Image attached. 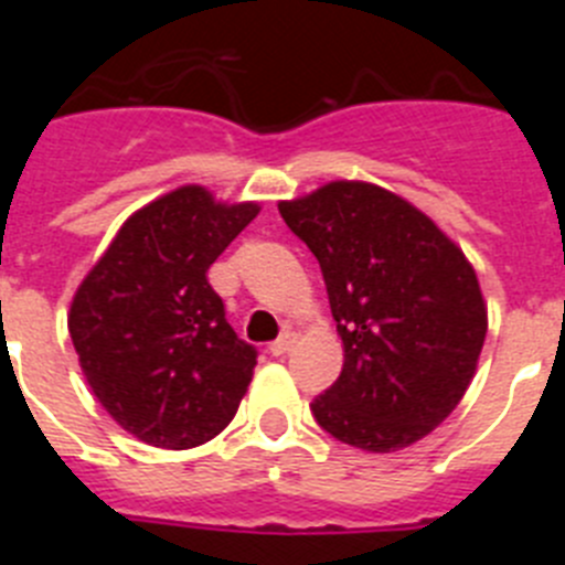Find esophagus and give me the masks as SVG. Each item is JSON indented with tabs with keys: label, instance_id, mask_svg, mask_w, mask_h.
I'll list each match as a JSON object with an SVG mask.
<instances>
[{
	"label": "esophagus",
	"instance_id": "esophagus-1",
	"mask_svg": "<svg viewBox=\"0 0 565 565\" xmlns=\"http://www.w3.org/2000/svg\"><path fill=\"white\" fill-rule=\"evenodd\" d=\"M294 342H297V333L286 331L282 337L277 339V342L268 344V353H271V356H286V353L294 348Z\"/></svg>",
	"mask_w": 565,
	"mask_h": 565
}]
</instances>
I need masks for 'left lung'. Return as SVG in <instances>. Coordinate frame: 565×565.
<instances>
[{"label": "left lung", "instance_id": "1", "mask_svg": "<svg viewBox=\"0 0 565 565\" xmlns=\"http://www.w3.org/2000/svg\"><path fill=\"white\" fill-rule=\"evenodd\" d=\"M279 214L319 259L344 348L313 418L359 450L411 447L476 376L487 337L476 268L427 214L376 183L331 181Z\"/></svg>", "mask_w": 565, "mask_h": 565}]
</instances>
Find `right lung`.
I'll return each mask as SVG.
<instances>
[{"instance_id": "obj_1", "label": "right lung", "mask_w": 565, "mask_h": 565, "mask_svg": "<svg viewBox=\"0 0 565 565\" xmlns=\"http://www.w3.org/2000/svg\"><path fill=\"white\" fill-rule=\"evenodd\" d=\"M259 214L203 186L174 189L118 228L67 313L104 411L143 444L189 450L234 418L257 351L226 322L206 271Z\"/></svg>"}]
</instances>
